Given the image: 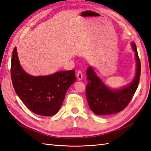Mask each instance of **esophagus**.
Here are the masks:
<instances>
[{
    "label": "esophagus",
    "instance_id": "obj_1",
    "mask_svg": "<svg viewBox=\"0 0 151 151\" xmlns=\"http://www.w3.org/2000/svg\"><path fill=\"white\" fill-rule=\"evenodd\" d=\"M77 77H78V79L79 80H81L83 78V72L81 70H78V72H77Z\"/></svg>",
    "mask_w": 151,
    "mask_h": 151
}]
</instances>
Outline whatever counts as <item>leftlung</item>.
<instances>
[{
  "instance_id": "obj_1",
  "label": "left lung",
  "mask_w": 151,
  "mask_h": 151,
  "mask_svg": "<svg viewBox=\"0 0 151 151\" xmlns=\"http://www.w3.org/2000/svg\"><path fill=\"white\" fill-rule=\"evenodd\" d=\"M137 60V73L129 85L118 90H111L106 87L95 74L91 67L87 69L86 95L88 105L95 114L107 115L122 111L131 102L138 86L141 73L140 60L136 44H132Z\"/></svg>"
}]
</instances>
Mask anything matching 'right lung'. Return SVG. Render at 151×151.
Here are the masks:
<instances>
[{"mask_svg": "<svg viewBox=\"0 0 151 151\" xmlns=\"http://www.w3.org/2000/svg\"><path fill=\"white\" fill-rule=\"evenodd\" d=\"M11 78L16 93L26 107L37 115L56 114L68 88L76 81L75 70L56 72L47 76H31L22 68L14 48L11 63Z\"/></svg>", "mask_w": 151, "mask_h": 151, "instance_id": "add662e5", "label": "right lung"}]
</instances>
